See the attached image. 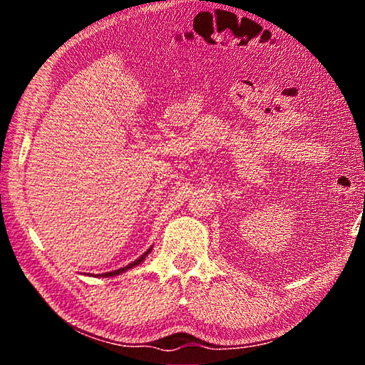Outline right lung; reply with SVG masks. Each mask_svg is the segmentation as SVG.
<instances>
[{
  "label": "right lung",
  "instance_id": "right-lung-1",
  "mask_svg": "<svg viewBox=\"0 0 365 365\" xmlns=\"http://www.w3.org/2000/svg\"><path fill=\"white\" fill-rule=\"evenodd\" d=\"M148 252H151V248L148 250L143 256L138 257L137 261H133L132 264H128V265H125V267H122V269H117V270H113V272H106V274H101V277H114V275H119V274H122V272H125V270H128V269L135 267V265H138L141 261H143V259L148 256Z\"/></svg>",
  "mask_w": 365,
  "mask_h": 365
}]
</instances>
